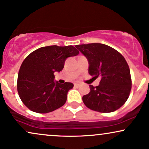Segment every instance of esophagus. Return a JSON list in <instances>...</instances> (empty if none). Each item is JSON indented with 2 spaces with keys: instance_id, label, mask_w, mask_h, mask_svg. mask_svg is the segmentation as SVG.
I'll return each instance as SVG.
<instances>
[{
  "instance_id": "obj_1",
  "label": "esophagus",
  "mask_w": 149,
  "mask_h": 149,
  "mask_svg": "<svg viewBox=\"0 0 149 149\" xmlns=\"http://www.w3.org/2000/svg\"><path fill=\"white\" fill-rule=\"evenodd\" d=\"M80 84H74V87H79Z\"/></svg>"
}]
</instances>
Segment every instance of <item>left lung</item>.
I'll use <instances>...</instances> for the list:
<instances>
[{
	"label": "left lung",
	"mask_w": 149,
	"mask_h": 149,
	"mask_svg": "<svg viewBox=\"0 0 149 149\" xmlns=\"http://www.w3.org/2000/svg\"><path fill=\"white\" fill-rule=\"evenodd\" d=\"M88 58L89 74L100 85H90L91 91L82 100L90 109L100 113L117 111L127 101L131 93V72L125 58L118 51L102 43L76 45Z\"/></svg>",
	"instance_id": "left-lung-1"
}]
</instances>
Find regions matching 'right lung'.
I'll use <instances>...</instances> for the list:
<instances>
[{"label": "right lung", "mask_w": 149, "mask_h": 149, "mask_svg": "<svg viewBox=\"0 0 149 149\" xmlns=\"http://www.w3.org/2000/svg\"><path fill=\"white\" fill-rule=\"evenodd\" d=\"M79 52L72 45L40 47L22 63L17 79V91L22 102L38 113H47L63 106L72 83L54 81V72L63 70L65 61Z\"/></svg>", "instance_id": "obj_1"}]
</instances>
